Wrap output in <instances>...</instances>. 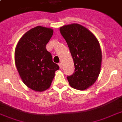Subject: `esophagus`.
I'll return each instance as SVG.
<instances>
[{
	"instance_id": "1",
	"label": "esophagus",
	"mask_w": 122,
	"mask_h": 122,
	"mask_svg": "<svg viewBox=\"0 0 122 122\" xmlns=\"http://www.w3.org/2000/svg\"><path fill=\"white\" fill-rule=\"evenodd\" d=\"M58 65H59V68H63V65H62V63H59V64H58Z\"/></svg>"
}]
</instances>
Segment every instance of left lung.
Wrapping results in <instances>:
<instances>
[{"mask_svg":"<svg viewBox=\"0 0 122 122\" xmlns=\"http://www.w3.org/2000/svg\"><path fill=\"white\" fill-rule=\"evenodd\" d=\"M73 59L75 70L68 76L74 89L85 90L97 81L100 71L102 52L96 37L81 25L72 24L60 27Z\"/></svg>","mask_w":122,"mask_h":122,"instance_id":"obj_1","label":"left lung"}]
</instances>
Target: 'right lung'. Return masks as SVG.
Returning a JSON list of instances; mask_svg holds the SVG:
<instances>
[{"label": "right lung", "mask_w": 122, "mask_h": 122, "mask_svg": "<svg viewBox=\"0 0 122 122\" xmlns=\"http://www.w3.org/2000/svg\"><path fill=\"white\" fill-rule=\"evenodd\" d=\"M53 30L37 26L20 38L15 49V64L20 77L28 88L43 92L51 86L59 66L46 49Z\"/></svg>", "instance_id": "obj_1"}]
</instances>
